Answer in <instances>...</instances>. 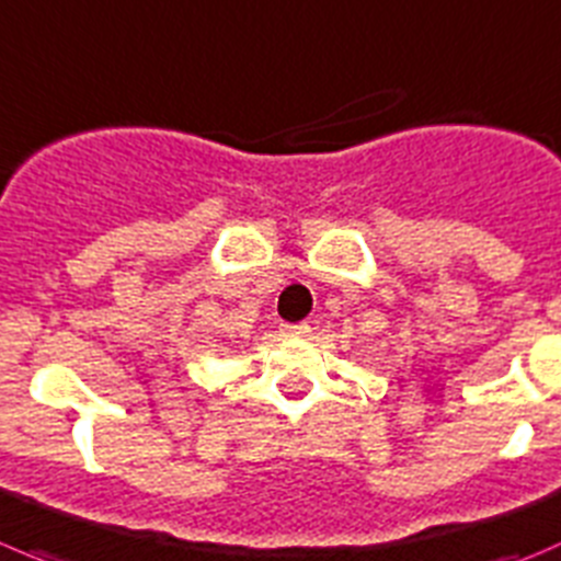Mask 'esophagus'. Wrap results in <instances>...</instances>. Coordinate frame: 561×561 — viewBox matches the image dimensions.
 <instances>
[{
  "instance_id": "1",
  "label": "esophagus",
  "mask_w": 561,
  "mask_h": 561,
  "mask_svg": "<svg viewBox=\"0 0 561 561\" xmlns=\"http://www.w3.org/2000/svg\"><path fill=\"white\" fill-rule=\"evenodd\" d=\"M279 331L285 336H307L312 329H309V323H282Z\"/></svg>"
}]
</instances>
